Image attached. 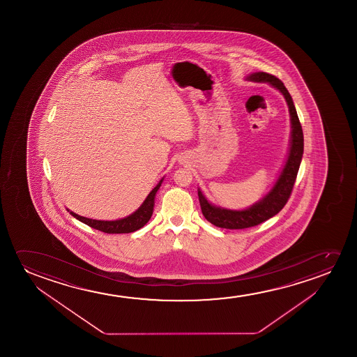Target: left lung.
<instances>
[{
    "label": "left lung",
    "instance_id": "8db88e82",
    "mask_svg": "<svg viewBox=\"0 0 357 357\" xmlns=\"http://www.w3.org/2000/svg\"><path fill=\"white\" fill-rule=\"evenodd\" d=\"M249 80L266 82V83L273 85L274 88L278 89L279 91L283 93L284 98L288 102L289 112L291 117V128H293L290 151H289L288 160L285 162L283 171L280 173L277 183L274 184L273 189L269 191L262 200L259 201L254 206H251L248 210L231 211L215 207L206 200L205 196L202 195L200 190L197 191L201 211H202V215H205L206 220L215 227L225 228V229L251 228L255 225L264 223V220L272 218L273 215L280 212L291 195L294 184H295L296 176H298V168H300V163H301V158H303V128L298 121L293 98L290 96L287 88L284 86V84L275 75L264 73V72L251 74Z\"/></svg>",
    "mask_w": 357,
    "mask_h": 357
}]
</instances>
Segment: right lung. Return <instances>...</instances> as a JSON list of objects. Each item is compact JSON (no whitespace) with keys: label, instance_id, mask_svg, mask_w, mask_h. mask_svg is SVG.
<instances>
[{"label":"right lung","instance_id":"right-lung-1","mask_svg":"<svg viewBox=\"0 0 357 357\" xmlns=\"http://www.w3.org/2000/svg\"><path fill=\"white\" fill-rule=\"evenodd\" d=\"M162 181L157 184L156 188L152 189L151 192L147 195L146 200L144 201L137 211L130 215H128L123 220H96L85 218L82 215H77L74 212H70V215L74 218L83 222L85 225L91 227L93 229L100 230L107 234H122V233H132L135 230L140 229L151 218L152 212H153V205H155V196L160 186H161Z\"/></svg>","mask_w":357,"mask_h":357}]
</instances>
